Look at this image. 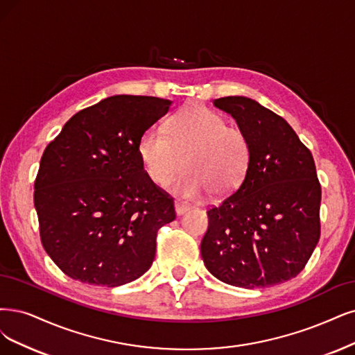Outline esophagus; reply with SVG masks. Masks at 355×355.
<instances>
[{
    "instance_id": "1",
    "label": "esophagus",
    "mask_w": 355,
    "mask_h": 355,
    "mask_svg": "<svg viewBox=\"0 0 355 355\" xmlns=\"http://www.w3.org/2000/svg\"><path fill=\"white\" fill-rule=\"evenodd\" d=\"M174 206H175V214L180 216V215H182V214H186L187 211H190V206L189 205H186V203H182V202H175L174 203Z\"/></svg>"
}]
</instances>
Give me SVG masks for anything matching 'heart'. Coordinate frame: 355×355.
I'll return each instance as SVG.
<instances>
[{"mask_svg":"<svg viewBox=\"0 0 355 355\" xmlns=\"http://www.w3.org/2000/svg\"><path fill=\"white\" fill-rule=\"evenodd\" d=\"M137 153L155 184L166 182L184 156L186 168L168 189L199 199L207 191L227 196L240 187L250 166L252 144L244 130L227 125L220 114L193 105L171 118L166 133L156 127L143 131Z\"/></svg>","mask_w":355,"mask_h":355,"instance_id":"obj_1","label":"heart"}]
</instances>
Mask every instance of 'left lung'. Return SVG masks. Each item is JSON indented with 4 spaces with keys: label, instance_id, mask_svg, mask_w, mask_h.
Masks as SVG:
<instances>
[{
    "label": "left lung",
    "instance_id": "1",
    "mask_svg": "<svg viewBox=\"0 0 355 355\" xmlns=\"http://www.w3.org/2000/svg\"><path fill=\"white\" fill-rule=\"evenodd\" d=\"M214 105L245 131L252 161L235 193L207 211L203 263L219 281L248 290L290 281L320 239L322 189L311 152L282 116L250 98Z\"/></svg>",
    "mask_w": 355,
    "mask_h": 355
}]
</instances>
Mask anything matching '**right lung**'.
<instances>
[{
    "instance_id": "obj_1",
    "label": "right lung",
    "mask_w": 355,
    "mask_h": 355,
    "mask_svg": "<svg viewBox=\"0 0 355 355\" xmlns=\"http://www.w3.org/2000/svg\"><path fill=\"white\" fill-rule=\"evenodd\" d=\"M171 101L115 95L78 111L41 159L33 202L41 241L67 277L120 286L149 270L174 200L144 171L139 139Z\"/></svg>"
}]
</instances>
